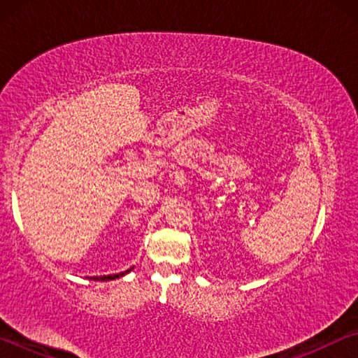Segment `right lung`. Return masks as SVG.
<instances>
[{
  "instance_id": "add662e5",
  "label": "right lung",
  "mask_w": 358,
  "mask_h": 358,
  "mask_svg": "<svg viewBox=\"0 0 358 358\" xmlns=\"http://www.w3.org/2000/svg\"><path fill=\"white\" fill-rule=\"evenodd\" d=\"M132 268H129V270H126V271H123V273H118V275H107V276H93V280L94 281H110V280H115V278H120V276H123V275H126V273H129Z\"/></svg>"
}]
</instances>
